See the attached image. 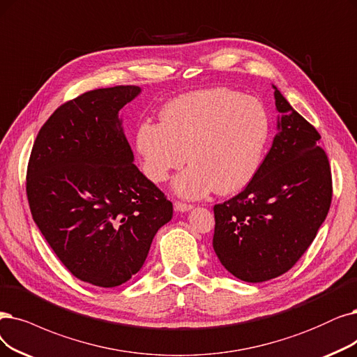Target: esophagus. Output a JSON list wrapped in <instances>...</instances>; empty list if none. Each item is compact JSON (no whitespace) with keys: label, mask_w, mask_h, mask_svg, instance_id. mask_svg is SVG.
Masks as SVG:
<instances>
[{"label":"esophagus","mask_w":357,"mask_h":357,"mask_svg":"<svg viewBox=\"0 0 357 357\" xmlns=\"http://www.w3.org/2000/svg\"><path fill=\"white\" fill-rule=\"evenodd\" d=\"M174 208H176V211H178V212H188V211H190V209L193 208V205L184 204V202H180V201H176V202H174Z\"/></svg>","instance_id":"34e87169"}]
</instances>
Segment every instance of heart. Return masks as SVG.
<instances>
[{
    "label": "heart",
    "instance_id": "heart-1",
    "mask_svg": "<svg viewBox=\"0 0 357 357\" xmlns=\"http://www.w3.org/2000/svg\"><path fill=\"white\" fill-rule=\"evenodd\" d=\"M269 129L259 99L227 88L204 89L168 102L161 123H140L136 151L153 183H164L189 156L192 164L173 183L183 197L199 199L213 189L228 195L246 188L258 173Z\"/></svg>",
    "mask_w": 357,
    "mask_h": 357
}]
</instances>
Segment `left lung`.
Here are the masks:
<instances>
[{
    "instance_id": "1",
    "label": "left lung",
    "mask_w": 357,
    "mask_h": 357,
    "mask_svg": "<svg viewBox=\"0 0 357 357\" xmlns=\"http://www.w3.org/2000/svg\"><path fill=\"white\" fill-rule=\"evenodd\" d=\"M274 89L280 116L273 146L246 189L213 206V250L246 282L287 273L317 237L333 199L321 135Z\"/></svg>"
}]
</instances>
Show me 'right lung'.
<instances>
[{
    "label": "right lung",
    "instance_id": "add662e5",
    "mask_svg": "<svg viewBox=\"0 0 357 357\" xmlns=\"http://www.w3.org/2000/svg\"><path fill=\"white\" fill-rule=\"evenodd\" d=\"M139 86L84 92L40 127L26 193L42 236L76 278L117 287L145 264L173 204L133 164L120 109Z\"/></svg>",
    "mask_w": 357,
    "mask_h": 357
}]
</instances>
